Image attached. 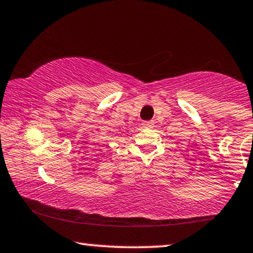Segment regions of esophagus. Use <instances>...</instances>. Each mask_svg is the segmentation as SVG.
Segmentation results:
<instances>
[{
  "label": "esophagus",
  "mask_w": 253,
  "mask_h": 253,
  "mask_svg": "<svg viewBox=\"0 0 253 253\" xmlns=\"http://www.w3.org/2000/svg\"><path fill=\"white\" fill-rule=\"evenodd\" d=\"M142 126L144 127H151L153 126V121H144V122L142 123Z\"/></svg>",
  "instance_id": "obj_1"
}]
</instances>
